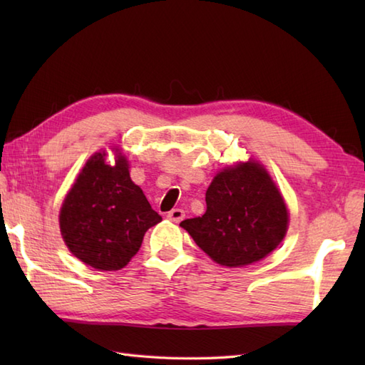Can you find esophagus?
Returning a JSON list of instances; mask_svg holds the SVG:
<instances>
[{
  "label": "esophagus",
  "mask_w": 365,
  "mask_h": 365,
  "mask_svg": "<svg viewBox=\"0 0 365 365\" xmlns=\"http://www.w3.org/2000/svg\"><path fill=\"white\" fill-rule=\"evenodd\" d=\"M183 218H185V212L182 208H173V210L168 213V220H170L173 222H180Z\"/></svg>",
  "instance_id": "esophagus-1"
}]
</instances>
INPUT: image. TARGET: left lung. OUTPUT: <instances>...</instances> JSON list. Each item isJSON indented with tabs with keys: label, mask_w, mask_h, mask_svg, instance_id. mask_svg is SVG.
I'll use <instances>...</instances> for the list:
<instances>
[{
	"label": "left lung",
	"mask_w": 365,
	"mask_h": 365,
	"mask_svg": "<svg viewBox=\"0 0 365 365\" xmlns=\"http://www.w3.org/2000/svg\"><path fill=\"white\" fill-rule=\"evenodd\" d=\"M207 210L180 226L221 267L265 259L282 243L290 213L265 165L250 158L216 173L205 192Z\"/></svg>",
	"instance_id": "left-lung-1"
}]
</instances>
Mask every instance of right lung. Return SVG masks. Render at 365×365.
<instances>
[{"label": "right lung", "mask_w": 365, "mask_h": 365, "mask_svg": "<svg viewBox=\"0 0 365 365\" xmlns=\"http://www.w3.org/2000/svg\"><path fill=\"white\" fill-rule=\"evenodd\" d=\"M86 161L59 210V230L76 259L100 271L127 265L141 247L144 234L161 216L152 210L143 190L131 180L130 163L119 145Z\"/></svg>", "instance_id": "add662e5"}]
</instances>
